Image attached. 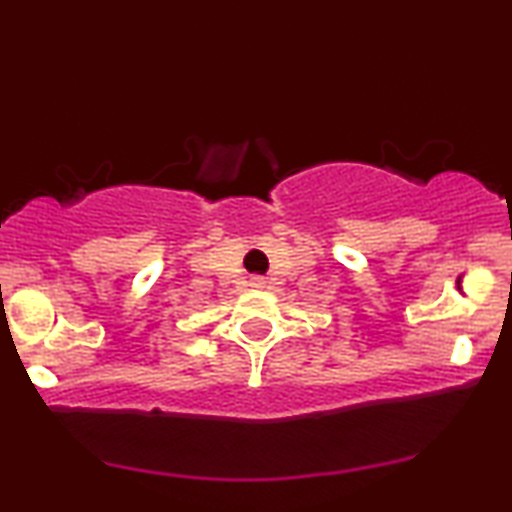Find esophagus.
Listing matches in <instances>:
<instances>
[{
  "instance_id": "34e87169",
  "label": "esophagus",
  "mask_w": 512,
  "mask_h": 512,
  "mask_svg": "<svg viewBox=\"0 0 512 512\" xmlns=\"http://www.w3.org/2000/svg\"><path fill=\"white\" fill-rule=\"evenodd\" d=\"M251 284H254L256 289H261V286H263L265 282H263V277H254V279H251Z\"/></svg>"
}]
</instances>
